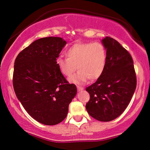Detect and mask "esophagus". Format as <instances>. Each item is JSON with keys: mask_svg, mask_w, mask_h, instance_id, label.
I'll return each instance as SVG.
<instances>
[{"mask_svg": "<svg viewBox=\"0 0 150 150\" xmlns=\"http://www.w3.org/2000/svg\"><path fill=\"white\" fill-rule=\"evenodd\" d=\"M77 90H78V91H82V90H83V89H84L83 87H79V86H77Z\"/></svg>", "mask_w": 150, "mask_h": 150, "instance_id": "1", "label": "esophagus"}]
</instances>
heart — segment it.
<instances>
[{"label":"heart","mask_w":150,"mask_h":150,"mask_svg":"<svg viewBox=\"0 0 150 150\" xmlns=\"http://www.w3.org/2000/svg\"><path fill=\"white\" fill-rule=\"evenodd\" d=\"M67 58L56 59L59 71L64 76L71 77L76 69L77 73L70 82L75 84L97 80L104 73L106 65L107 52L105 46L99 42L76 43L65 51ZM77 68H76V66Z\"/></svg>","instance_id":"1"}]
</instances>
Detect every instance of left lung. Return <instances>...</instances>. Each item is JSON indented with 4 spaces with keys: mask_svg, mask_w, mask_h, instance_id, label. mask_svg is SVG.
I'll return each instance as SVG.
<instances>
[{
    "mask_svg": "<svg viewBox=\"0 0 150 150\" xmlns=\"http://www.w3.org/2000/svg\"><path fill=\"white\" fill-rule=\"evenodd\" d=\"M107 52L105 70L97 80L86 88L90 95L86 109L99 121L114 120L125 111L135 92L137 80L130 53L113 38L101 41Z\"/></svg>",
    "mask_w": 150,
    "mask_h": 150,
    "instance_id": "left-lung-1",
    "label": "left lung"
}]
</instances>
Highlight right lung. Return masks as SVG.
I'll list each match as a JSON object with an SVG mask.
<instances>
[{
	"mask_svg": "<svg viewBox=\"0 0 150 150\" xmlns=\"http://www.w3.org/2000/svg\"><path fill=\"white\" fill-rule=\"evenodd\" d=\"M66 44L61 37L41 38L22 50L15 61V94L27 112L44 125L63 121L77 94L76 86L68 83L56 65Z\"/></svg>",
	"mask_w": 150,
	"mask_h": 150,
	"instance_id": "add662e5",
	"label": "right lung"
}]
</instances>
